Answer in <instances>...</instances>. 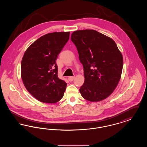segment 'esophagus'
I'll return each mask as SVG.
<instances>
[{"label":"esophagus","instance_id":"1","mask_svg":"<svg viewBox=\"0 0 147 147\" xmlns=\"http://www.w3.org/2000/svg\"><path fill=\"white\" fill-rule=\"evenodd\" d=\"M74 78H75L74 77H69L68 78V80L69 82H72L74 80Z\"/></svg>","mask_w":147,"mask_h":147}]
</instances>
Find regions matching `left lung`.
<instances>
[{
	"label": "left lung",
	"instance_id": "left-lung-1",
	"mask_svg": "<svg viewBox=\"0 0 147 147\" xmlns=\"http://www.w3.org/2000/svg\"><path fill=\"white\" fill-rule=\"evenodd\" d=\"M71 40L84 68L85 80L79 89L82 97L91 102L108 98L119 84L123 64L116 43L94 30L74 31Z\"/></svg>",
	"mask_w": 147,
	"mask_h": 147
}]
</instances>
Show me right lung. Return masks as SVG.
I'll return each instance as SVG.
<instances>
[{
  "mask_svg": "<svg viewBox=\"0 0 147 147\" xmlns=\"http://www.w3.org/2000/svg\"><path fill=\"white\" fill-rule=\"evenodd\" d=\"M70 32L43 35L26 50L21 77L27 90L38 101L54 104L63 98L67 83L58 78L56 59L69 38Z\"/></svg>",
  "mask_w": 147,
  "mask_h": 147,
  "instance_id": "1",
  "label": "right lung"
}]
</instances>
